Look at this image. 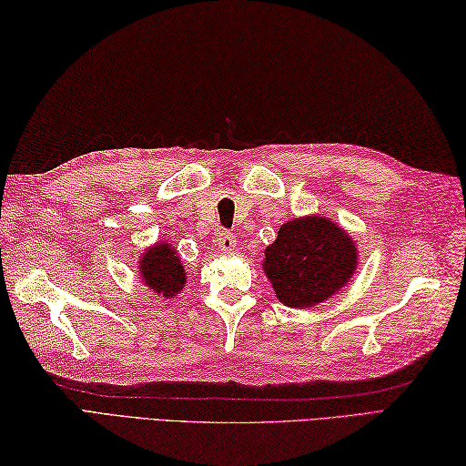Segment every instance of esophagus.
<instances>
[{"label": "esophagus", "mask_w": 466, "mask_h": 466, "mask_svg": "<svg viewBox=\"0 0 466 466\" xmlns=\"http://www.w3.org/2000/svg\"><path fill=\"white\" fill-rule=\"evenodd\" d=\"M216 242L222 252H232L236 248V236L228 230H220L216 236Z\"/></svg>", "instance_id": "esophagus-1"}]
</instances>
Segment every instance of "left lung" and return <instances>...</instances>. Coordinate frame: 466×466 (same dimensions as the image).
<instances>
[{
	"instance_id": "1",
	"label": "left lung",
	"mask_w": 466,
	"mask_h": 466,
	"mask_svg": "<svg viewBox=\"0 0 466 466\" xmlns=\"http://www.w3.org/2000/svg\"><path fill=\"white\" fill-rule=\"evenodd\" d=\"M264 256L266 279L276 299L290 309H310L332 299L359 268V246L352 236L320 214L282 224Z\"/></svg>"
}]
</instances>
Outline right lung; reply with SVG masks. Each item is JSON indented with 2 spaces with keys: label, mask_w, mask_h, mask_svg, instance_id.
<instances>
[{
  "label": "right lung",
  "mask_w": 466,
  "mask_h": 466,
  "mask_svg": "<svg viewBox=\"0 0 466 466\" xmlns=\"http://www.w3.org/2000/svg\"><path fill=\"white\" fill-rule=\"evenodd\" d=\"M137 276L144 286L166 300L180 294L187 280L176 246L166 240H157L140 254Z\"/></svg>",
  "instance_id": "add662e5"
}]
</instances>
